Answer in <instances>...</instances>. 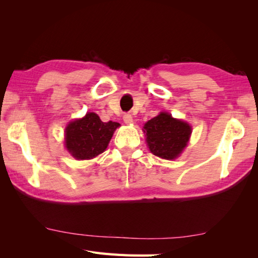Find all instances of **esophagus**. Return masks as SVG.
Listing matches in <instances>:
<instances>
[{"label": "esophagus", "mask_w": 258, "mask_h": 258, "mask_svg": "<svg viewBox=\"0 0 258 258\" xmlns=\"http://www.w3.org/2000/svg\"><path fill=\"white\" fill-rule=\"evenodd\" d=\"M123 120L125 124H132L133 123V116L131 114H125L123 116Z\"/></svg>", "instance_id": "1"}]
</instances>
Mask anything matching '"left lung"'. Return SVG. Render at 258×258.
Masks as SVG:
<instances>
[{"label":"left lung","instance_id":"left-lung-1","mask_svg":"<svg viewBox=\"0 0 258 258\" xmlns=\"http://www.w3.org/2000/svg\"><path fill=\"white\" fill-rule=\"evenodd\" d=\"M143 132L150 151L164 160H175L187 146L191 134L188 123L172 117L166 112L146 122Z\"/></svg>","mask_w":258,"mask_h":258}]
</instances>
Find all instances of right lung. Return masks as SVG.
Wrapping results in <instances>:
<instances>
[{
	"mask_svg": "<svg viewBox=\"0 0 258 258\" xmlns=\"http://www.w3.org/2000/svg\"><path fill=\"white\" fill-rule=\"evenodd\" d=\"M118 123H104L95 113L70 122L65 128V147L76 160H92L106 150Z\"/></svg>",
	"mask_w": 258,
	"mask_h": 258,
	"instance_id": "1",
	"label": "right lung"
}]
</instances>
